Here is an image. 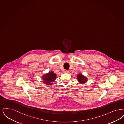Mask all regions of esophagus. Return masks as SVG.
Wrapping results in <instances>:
<instances>
[{
	"mask_svg": "<svg viewBox=\"0 0 124 124\" xmlns=\"http://www.w3.org/2000/svg\"><path fill=\"white\" fill-rule=\"evenodd\" d=\"M64 73H68L69 71H68V70H64Z\"/></svg>",
	"mask_w": 124,
	"mask_h": 124,
	"instance_id": "esophagus-1",
	"label": "esophagus"
}]
</instances>
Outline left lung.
<instances>
[{
	"mask_svg": "<svg viewBox=\"0 0 124 124\" xmlns=\"http://www.w3.org/2000/svg\"><path fill=\"white\" fill-rule=\"evenodd\" d=\"M77 78L81 84H84L87 81V78L82 74H78L77 76Z\"/></svg>",
	"mask_w": 124,
	"mask_h": 124,
	"instance_id": "8db88e82",
	"label": "left lung"
}]
</instances>
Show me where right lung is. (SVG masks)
<instances>
[{
    "label": "right lung",
    "instance_id": "obj_1",
    "mask_svg": "<svg viewBox=\"0 0 124 124\" xmlns=\"http://www.w3.org/2000/svg\"><path fill=\"white\" fill-rule=\"evenodd\" d=\"M56 78V75L53 71H51L49 73L44 75L42 77L43 82L47 85H51L52 82L54 81Z\"/></svg>",
    "mask_w": 124,
    "mask_h": 124
}]
</instances>
